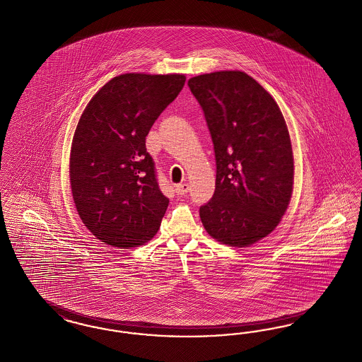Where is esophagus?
<instances>
[{
	"label": "esophagus",
	"instance_id": "obj_1",
	"mask_svg": "<svg viewBox=\"0 0 362 362\" xmlns=\"http://www.w3.org/2000/svg\"><path fill=\"white\" fill-rule=\"evenodd\" d=\"M175 191H176L177 195H185V194H187L188 192V185H186V183L177 185L176 188H175Z\"/></svg>",
	"mask_w": 362,
	"mask_h": 362
}]
</instances>
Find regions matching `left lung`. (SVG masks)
<instances>
[{
  "mask_svg": "<svg viewBox=\"0 0 362 362\" xmlns=\"http://www.w3.org/2000/svg\"><path fill=\"white\" fill-rule=\"evenodd\" d=\"M188 87L202 106L217 164L214 195L199 209L203 226L221 244L252 245L275 230L291 201L286 119L272 95L243 71L203 74Z\"/></svg>",
  "mask_w": 362,
  "mask_h": 362,
  "instance_id": "left-lung-1",
  "label": "left lung"
}]
</instances>
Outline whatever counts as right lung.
I'll list each match as a JSON object with an SVG mask.
<instances>
[{
  "label": "right lung",
  "mask_w": 362,
  "mask_h": 362,
  "mask_svg": "<svg viewBox=\"0 0 362 362\" xmlns=\"http://www.w3.org/2000/svg\"><path fill=\"white\" fill-rule=\"evenodd\" d=\"M185 82L183 74L118 75L79 118L70 155L74 203L106 245H144L159 230L170 201L160 191L145 137Z\"/></svg>",
  "instance_id": "right-lung-1"
}]
</instances>
